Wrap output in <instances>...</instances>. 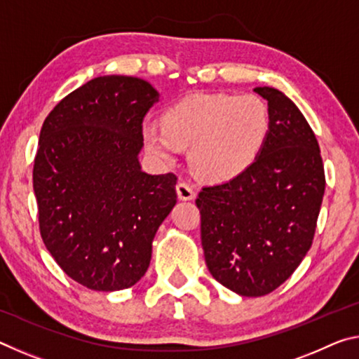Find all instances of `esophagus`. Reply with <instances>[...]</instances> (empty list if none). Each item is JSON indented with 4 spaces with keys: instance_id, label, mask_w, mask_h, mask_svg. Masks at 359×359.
<instances>
[{
    "instance_id": "34e87169",
    "label": "esophagus",
    "mask_w": 359,
    "mask_h": 359,
    "mask_svg": "<svg viewBox=\"0 0 359 359\" xmlns=\"http://www.w3.org/2000/svg\"><path fill=\"white\" fill-rule=\"evenodd\" d=\"M175 190H177V196L182 201H190V199L194 198V190L191 185H188L187 182H179L177 187H175Z\"/></svg>"
}]
</instances>
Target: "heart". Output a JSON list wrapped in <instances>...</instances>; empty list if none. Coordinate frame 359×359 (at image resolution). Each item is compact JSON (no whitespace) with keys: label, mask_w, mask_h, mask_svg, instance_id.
I'll return each instance as SVG.
<instances>
[{"label":"heart","mask_w":359,"mask_h":359,"mask_svg":"<svg viewBox=\"0 0 359 359\" xmlns=\"http://www.w3.org/2000/svg\"><path fill=\"white\" fill-rule=\"evenodd\" d=\"M269 125L267 104L258 95H193L169 107L163 125L145 121L142 137L145 149L165 161L190 147L198 177L228 182L257 161Z\"/></svg>","instance_id":"1"}]
</instances>
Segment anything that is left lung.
Listing matches in <instances>:
<instances>
[{
	"mask_svg": "<svg viewBox=\"0 0 359 359\" xmlns=\"http://www.w3.org/2000/svg\"><path fill=\"white\" fill-rule=\"evenodd\" d=\"M267 101L264 147L244 174L204 187L201 244L209 272L241 296H264L306 257L325 194V171L313 131L280 90H253Z\"/></svg>",
	"mask_w": 359,
	"mask_h": 359,
	"instance_id": "left-lung-1",
	"label": "left lung"
}]
</instances>
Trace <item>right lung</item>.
<instances>
[{"label":"right lung","instance_id":"1","mask_svg":"<svg viewBox=\"0 0 359 359\" xmlns=\"http://www.w3.org/2000/svg\"><path fill=\"white\" fill-rule=\"evenodd\" d=\"M160 93L139 77L101 76L47 115L33 188L42 241L72 280L130 288L147 272L151 242L177 203L174 174L142 171V120Z\"/></svg>","mask_w":359,"mask_h":359}]
</instances>
